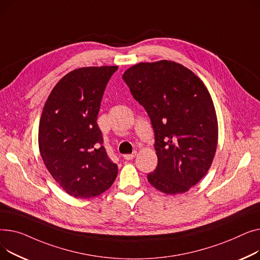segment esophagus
Listing matches in <instances>:
<instances>
[{"label":"esophagus","mask_w":260,"mask_h":260,"mask_svg":"<svg viewBox=\"0 0 260 260\" xmlns=\"http://www.w3.org/2000/svg\"><path fill=\"white\" fill-rule=\"evenodd\" d=\"M135 155H136V152H133V153H131V154H125L124 158L126 160H131V159H133L135 157Z\"/></svg>","instance_id":"1"}]
</instances>
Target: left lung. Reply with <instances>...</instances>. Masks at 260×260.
I'll use <instances>...</instances> for the list:
<instances>
[{
    "mask_svg": "<svg viewBox=\"0 0 260 260\" xmlns=\"http://www.w3.org/2000/svg\"><path fill=\"white\" fill-rule=\"evenodd\" d=\"M123 80L154 131L157 167L149 182L166 194L187 192L206 175L216 152L217 117L208 89L191 70L166 59L134 65Z\"/></svg>",
    "mask_w": 260,
    "mask_h": 260,
    "instance_id": "left-lung-1",
    "label": "left lung"
}]
</instances>
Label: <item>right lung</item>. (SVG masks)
<instances>
[{
	"mask_svg": "<svg viewBox=\"0 0 260 260\" xmlns=\"http://www.w3.org/2000/svg\"><path fill=\"white\" fill-rule=\"evenodd\" d=\"M117 66L75 69L58 81L40 119L39 147L44 164L69 195L98 196L117 176V165L103 146L96 123L101 102Z\"/></svg>",
	"mask_w": 260,
	"mask_h": 260,
	"instance_id": "right-lung-1",
	"label": "right lung"
}]
</instances>
